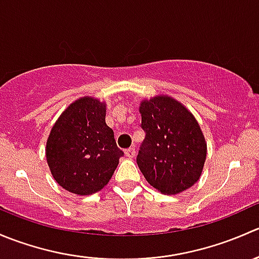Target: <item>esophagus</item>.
Returning <instances> with one entry per match:
<instances>
[{
  "instance_id": "1",
  "label": "esophagus",
  "mask_w": 259,
  "mask_h": 259,
  "mask_svg": "<svg viewBox=\"0 0 259 259\" xmlns=\"http://www.w3.org/2000/svg\"><path fill=\"white\" fill-rule=\"evenodd\" d=\"M125 155L127 156L129 159H133L135 156V148H129L125 150Z\"/></svg>"
}]
</instances>
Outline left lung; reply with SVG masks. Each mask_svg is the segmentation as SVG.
Masks as SVG:
<instances>
[{"instance_id":"1","label":"left lung","mask_w":259,"mask_h":259,"mask_svg":"<svg viewBox=\"0 0 259 259\" xmlns=\"http://www.w3.org/2000/svg\"><path fill=\"white\" fill-rule=\"evenodd\" d=\"M145 138L137 163L149 184L164 194H178L198 182L207 144L192 113L169 96L140 104Z\"/></svg>"}]
</instances>
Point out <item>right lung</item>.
Listing matches in <instances>:
<instances>
[{"label": "right lung", "instance_id": "obj_1", "mask_svg": "<svg viewBox=\"0 0 259 259\" xmlns=\"http://www.w3.org/2000/svg\"><path fill=\"white\" fill-rule=\"evenodd\" d=\"M106 106L93 98L72 103L49 135L46 159L54 179L64 189L89 195L103 189L124 151L105 122Z\"/></svg>", "mask_w": 259, "mask_h": 259}]
</instances>
